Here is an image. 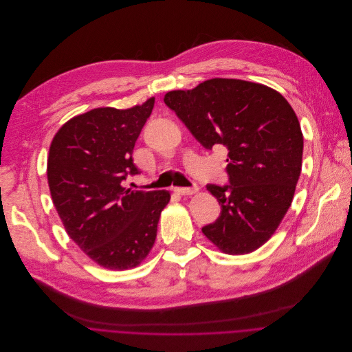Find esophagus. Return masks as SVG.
<instances>
[{
  "mask_svg": "<svg viewBox=\"0 0 352 352\" xmlns=\"http://www.w3.org/2000/svg\"><path fill=\"white\" fill-rule=\"evenodd\" d=\"M175 192H177L179 195H192L197 192V188L192 187H175Z\"/></svg>",
  "mask_w": 352,
  "mask_h": 352,
  "instance_id": "1",
  "label": "esophagus"
}]
</instances>
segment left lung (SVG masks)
I'll use <instances>...</instances> for the list:
<instances>
[{
    "label": "left lung",
    "mask_w": 352,
    "mask_h": 352,
    "mask_svg": "<svg viewBox=\"0 0 352 352\" xmlns=\"http://www.w3.org/2000/svg\"><path fill=\"white\" fill-rule=\"evenodd\" d=\"M164 101L202 147L229 150L230 184L206 186L221 217L202 233L229 255L258 250L283 221L300 179L304 137L294 109L265 85L219 78Z\"/></svg>",
    "instance_id": "1"
}]
</instances>
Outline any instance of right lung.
<instances>
[{"instance_id":"add662e5","label":"right lung","mask_w":352,"mask_h":352,"mask_svg":"<svg viewBox=\"0 0 352 352\" xmlns=\"http://www.w3.org/2000/svg\"><path fill=\"white\" fill-rule=\"evenodd\" d=\"M155 98L127 109L94 108L69 119L54 135L47 161L51 198L76 245L111 270L138 266L150 254L170 194L131 191L133 148Z\"/></svg>"}]
</instances>
